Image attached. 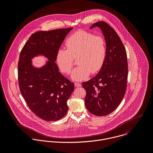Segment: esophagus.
<instances>
[{
  "instance_id": "esophagus-1",
  "label": "esophagus",
  "mask_w": 153,
  "mask_h": 153,
  "mask_svg": "<svg viewBox=\"0 0 153 153\" xmlns=\"http://www.w3.org/2000/svg\"><path fill=\"white\" fill-rule=\"evenodd\" d=\"M75 86L77 87H79L81 86V84L80 83H78V82H75Z\"/></svg>"
}]
</instances>
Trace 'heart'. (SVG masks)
I'll return each mask as SVG.
<instances>
[{
    "instance_id": "obj_1",
    "label": "heart",
    "mask_w": 153,
    "mask_h": 153,
    "mask_svg": "<svg viewBox=\"0 0 153 153\" xmlns=\"http://www.w3.org/2000/svg\"><path fill=\"white\" fill-rule=\"evenodd\" d=\"M66 49L58 51L56 60L59 68L64 74H69L77 58L79 65L73 71L71 77L75 81H82L102 67L107 56V44L100 35L79 30L67 38Z\"/></svg>"
}]
</instances>
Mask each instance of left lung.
<instances>
[{
	"mask_svg": "<svg viewBox=\"0 0 153 153\" xmlns=\"http://www.w3.org/2000/svg\"><path fill=\"white\" fill-rule=\"evenodd\" d=\"M107 44V56L99 73L82 85L86 91L85 104L97 116L108 115L121 102L126 94L128 78V62L126 48L115 30L104 21L96 22Z\"/></svg>",
	"mask_w": 153,
	"mask_h": 153,
	"instance_id": "obj_1",
	"label": "left lung"
}]
</instances>
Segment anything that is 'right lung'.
Returning <instances> with one entry per match:
<instances>
[{
    "label": "right lung",
    "mask_w": 153,
    "mask_h": 153,
    "mask_svg": "<svg viewBox=\"0 0 153 153\" xmlns=\"http://www.w3.org/2000/svg\"><path fill=\"white\" fill-rule=\"evenodd\" d=\"M72 29L32 34L19 55L18 77L22 97L30 109L45 121H58L68 109L67 101L74 91V84L60 73L55 61L58 51ZM38 54H43L49 60L41 68L31 65V59Z\"/></svg>",
    "instance_id": "obj_1"
}]
</instances>
